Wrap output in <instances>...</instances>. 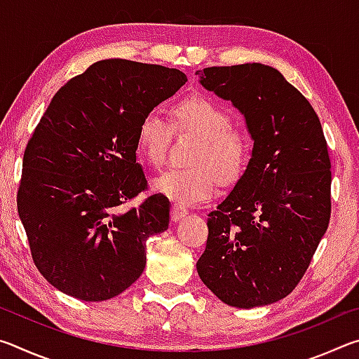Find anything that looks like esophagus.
I'll list each match as a JSON object with an SVG mask.
<instances>
[{
	"label": "esophagus",
	"mask_w": 359,
	"mask_h": 359,
	"mask_svg": "<svg viewBox=\"0 0 359 359\" xmlns=\"http://www.w3.org/2000/svg\"><path fill=\"white\" fill-rule=\"evenodd\" d=\"M187 215H188V209L184 208V205H182V204H174V205H172V214H171V217H172L174 222H179V220H182V218H184V217H187Z\"/></svg>",
	"instance_id": "obj_1"
}]
</instances>
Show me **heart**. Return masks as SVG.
Returning a JSON list of instances; mask_svg holds the SVG:
<instances>
[{
  "mask_svg": "<svg viewBox=\"0 0 359 359\" xmlns=\"http://www.w3.org/2000/svg\"><path fill=\"white\" fill-rule=\"evenodd\" d=\"M177 133L198 136L188 163L154 180V188L180 204H199L214 194L217 182L233 185L245 172L252 155V137L247 130L231 125V115L208 96H188L171 109ZM172 137L171 123L156 111L145 114L137 126V151L150 166L160 168L166 160Z\"/></svg>",
  "mask_w": 359,
  "mask_h": 359,
  "instance_id": "obj_1",
  "label": "heart"
}]
</instances>
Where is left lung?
<instances>
[{"instance_id": "obj_1", "label": "left lung", "mask_w": 359, "mask_h": 359, "mask_svg": "<svg viewBox=\"0 0 359 359\" xmlns=\"http://www.w3.org/2000/svg\"><path fill=\"white\" fill-rule=\"evenodd\" d=\"M196 74L239 109L253 139L245 172L209 214L198 274L228 306H267L296 288L330 224L326 139L311 102L276 68L245 63Z\"/></svg>"}]
</instances>
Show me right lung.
<instances>
[{"instance_id":"add662e5","label":"right lung","mask_w":359,"mask_h":359,"mask_svg":"<svg viewBox=\"0 0 359 359\" xmlns=\"http://www.w3.org/2000/svg\"><path fill=\"white\" fill-rule=\"evenodd\" d=\"M184 72L102 60L53 96L23 154L17 210L36 267L81 301H106L141 277L145 242L169 224V199L147 190L137 126L177 92Z\"/></svg>"}]
</instances>
